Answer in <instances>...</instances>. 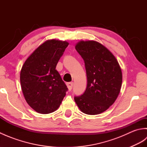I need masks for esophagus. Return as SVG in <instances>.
<instances>
[{
    "instance_id": "obj_1",
    "label": "esophagus",
    "mask_w": 147,
    "mask_h": 147,
    "mask_svg": "<svg viewBox=\"0 0 147 147\" xmlns=\"http://www.w3.org/2000/svg\"><path fill=\"white\" fill-rule=\"evenodd\" d=\"M66 85H67V87L68 90H69V91H71V90H72V88H73V83H72V82H70V83H67L66 84Z\"/></svg>"
}]
</instances>
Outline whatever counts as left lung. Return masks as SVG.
<instances>
[{
	"label": "left lung",
	"instance_id": "1",
	"mask_svg": "<svg viewBox=\"0 0 147 147\" xmlns=\"http://www.w3.org/2000/svg\"><path fill=\"white\" fill-rule=\"evenodd\" d=\"M75 49L85 61L87 86L82 95L74 97V101L83 113L101 114L114 104L119 94L121 68L112 53L98 42L81 40Z\"/></svg>",
	"mask_w": 147,
	"mask_h": 147
}]
</instances>
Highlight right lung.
<instances>
[{
    "mask_svg": "<svg viewBox=\"0 0 147 147\" xmlns=\"http://www.w3.org/2000/svg\"><path fill=\"white\" fill-rule=\"evenodd\" d=\"M66 41L52 39L39 45L24 62L20 73L21 86L26 102L40 114L55 111L67 88L55 69L67 48Z\"/></svg>",
    "mask_w": 147,
    "mask_h": 147,
    "instance_id": "right-lung-1",
    "label": "right lung"
}]
</instances>
